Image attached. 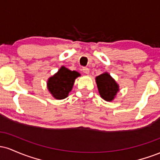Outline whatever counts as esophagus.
Segmentation results:
<instances>
[{
	"mask_svg": "<svg viewBox=\"0 0 160 160\" xmlns=\"http://www.w3.org/2000/svg\"><path fill=\"white\" fill-rule=\"evenodd\" d=\"M82 72L86 74H89V69L87 68H82Z\"/></svg>",
	"mask_w": 160,
	"mask_h": 160,
	"instance_id": "esophagus-1",
	"label": "esophagus"
}]
</instances>
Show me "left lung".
Segmentation results:
<instances>
[{"mask_svg":"<svg viewBox=\"0 0 160 160\" xmlns=\"http://www.w3.org/2000/svg\"><path fill=\"white\" fill-rule=\"evenodd\" d=\"M95 82L99 95L104 101L111 102L114 100L120 91V86L110 74L104 72L97 76L95 78Z\"/></svg>","mask_w":160,"mask_h":160,"instance_id":"1","label":"left lung"}]
</instances>
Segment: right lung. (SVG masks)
Instances as JSON below:
<instances>
[{"instance_id":"1","label":"right lung","mask_w":160,"mask_h":160,"mask_svg":"<svg viewBox=\"0 0 160 160\" xmlns=\"http://www.w3.org/2000/svg\"><path fill=\"white\" fill-rule=\"evenodd\" d=\"M80 76V74L78 71H71L65 66H62L56 74L48 79L47 89L53 98L62 100L68 96L75 80Z\"/></svg>"}]
</instances>
